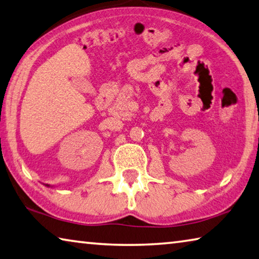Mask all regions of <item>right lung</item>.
Wrapping results in <instances>:
<instances>
[{
    "mask_svg": "<svg viewBox=\"0 0 259 259\" xmlns=\"http://www.w3.org/2000/svg\"><path fill=\"white\" fill-rule=\"evenodd\" d=\"M48 187H49V185H48Z\"/></svg>",
    "mask_w": 259,
    "mask_h": 259,
    "instance_id": "add662e5",
    "label": "right lung"
}]
</instances>
